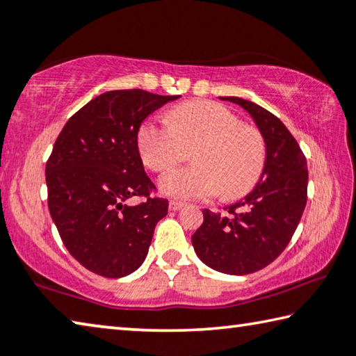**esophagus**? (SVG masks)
Segmentation results:
<instances>
[{
  "label": "esophagus",
  "instance_id": "34e87169",
  "mask_svg": "<svg viewBox=\"0 0 356 356\" xmlns=\"http://www.w3.org/2000/svg\"><path fill=\"white\" fill-rule=\"evenodd\" d=\"M184 207V202L180 201H170V210H172V212H176V210L182 209Z\"/></svg>",
  "mask_w": 356,
  "mask_h": 356
}]
</instances>
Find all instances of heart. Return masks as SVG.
<instances>
[{
	"instance_id": "obj_1",
	"label": "heart",
	"mask_w": 356,
	"mask_h": 356,
	"mask_svg": "<svg viewBox=\"0 0 356 356\" xmlns=\"http://www.w3.org/2000/svg\"><path fill=\"white\" fill-rule=\"evenodd\" d=\"M193 150L196 165L168 172L160 190L184 200H206L220 191L238 200L257 184L264 171L265 140L237 114L215 102L195 100L174 108L171 120L152 118L138 130V147L149 170L165 172Z\"/></svg>"
}]
</instances>
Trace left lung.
<instances>
[{
	"mask_svg": "<svg viewBox=\"0 0 356 356\" xmlns=\"http://www.w3.org/2000/svg\"><path fill=\"white\" fill-rule=\"evenodd\" d=\"M251 114L267 146L259 184L229 215L204 209V221L191 236L201 261L227 275H248L267 267L291 242L308 200V168L298 143L265 108L240 97H220Z\"/></svg>",
	"mask_w": 356,
	"mask_h": 356,
	"instance_id": "obj_1",
	"label": "left lung"
}]
</instances>
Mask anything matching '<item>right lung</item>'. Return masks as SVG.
Instances as JSON below:
<instances>
[{
    "label": "right lung",
    "instance_id": "obj_1",
    "mask_svg": "<svg viewBox=\"0 0 356 356\" xmlns=\"http://www.w3.org/2000/svg\"><path fill=\"white\" fill-rule=\"evenodd\" d=\"M179 95L110 91L80 108L56 138L45 166L48 209L69 252L105 278H122L147 256L154 229L168 213L138 150L150 113ZM143 201L130 207L128 201Z\"/></svg>",
    "mask_w": 356,
    "mask_h": 356
}]
</instances>
